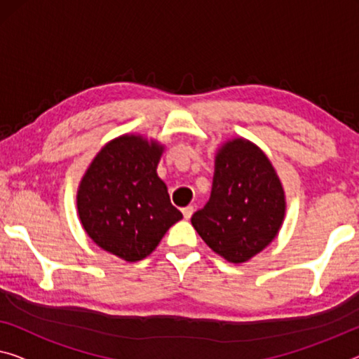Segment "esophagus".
I'll return each instance as SVG.
<instances>
[{"label":"esophagus","instance_id":"obj_1","mask_svg":"<svg viewBox=\"0 0 359 359\" xmlns=\"http://www.w3.org/2000/svg\"><path fill=\"white\" fill-rule=\"evenodd\" d=\"M192 213H194V207H184L183 208V217L186 218V219H189L191 217H192Z\"/></svg>","mask_w":359,"mask_h":359}]
</instances>
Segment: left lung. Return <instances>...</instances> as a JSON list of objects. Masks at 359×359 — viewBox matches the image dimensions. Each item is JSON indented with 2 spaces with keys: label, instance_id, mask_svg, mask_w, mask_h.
<instances>
[{
  "label": "left lung",
  "instance_id": "8db88e82",
  "mask_svg": "<svg viewBox=\"0 0 359 359\" xmlns=\"http://www.w3.org/2000/svg\"><path fill=\"white\" fill-rule=\"evenodd\" d=\"M284 212V191L271 162L252 142L234 140L218 152L210 201L191 223L213 252L244 263L274 239Z\"/></svg>",
  "mask_w": 359,
  "mask_h": 359
}]
</instances>
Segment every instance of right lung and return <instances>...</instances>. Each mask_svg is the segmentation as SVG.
I'll return each instance as SVG.
<instances>
[{"mask_svg": "<svg viewBox=\"0 0 359 359\" xmlns=\"http://www.w3.org/2000/svg\"><path fill=\"white\" fill-rule=\"evenodd\" d=\"M162 147L141 136H120L95 157L80 183L76 207L88 236L101 249L137 262L183 218L157 176Z\"/></svg>", "mask_w": 359, "mask_h": 359, "instance_id": "right-lung-1", "label": "right lung"}]
</instances>
